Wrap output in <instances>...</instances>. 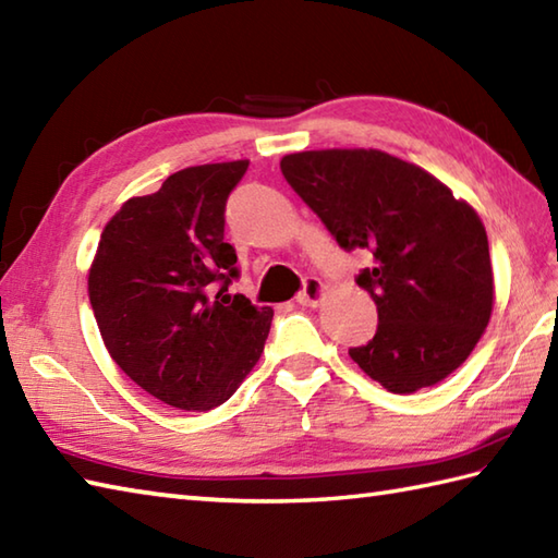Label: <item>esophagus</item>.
Returning <instances> with one entry per match:
<instances>
[{
  "instance_id": "1",
  "label": "esophagus",
  "mask_w": 558,
  "mask_h": 558,
  "mask_svg": "<svg viewBox=\"0 0 558 558\" xmlns=\"http://www.w3.org/2000/svg\"><path fill=\"white\" fill-rule=\"evenodd\" d=\"M324 298H326V286L322 282V278L310 276L304 280L302 292L298 294V302L302 306H316V304H322Z\"/></svg>"
}]
</instances>
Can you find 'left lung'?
Returning <instances> with one entry per match:
<instances>
[{"label":"left lung","mask_w":558,"mask_h":558,"mask_svg":"<svg viewBox=\"0 0 558 558\" xmlns=\"http://www.w3.org/2000/svg\"><path fill=\"white\" fill-rule=\"evenodd\" d=\"M342 248H366L357 276L376 336L350 357L390 393L444 381L475 350L494 310L487 230L468 201L420 165L376 148L290 153L280 160Z\"/></svg>","instance_id":"left-lung-1"}]
</instances>
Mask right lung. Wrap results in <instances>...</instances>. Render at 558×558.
<instances>
[{
    "mask_svg": "<svg viewBox=\"0 0 558 558\" xmlns=\"http://www.w3.org/2000/svg\"><path fill=\"white\" fill-rule=\"evenodd\" d=\"M248 160L170 174L134 196L100 234L88 298L110 357L134 384L186 412L222 405L264 352L272 310L228 288L225 204ZM221 290H217V286Z\"/></svg>",
    "mask_w": 558,
    "mask_h": 558,
    "instance_id": "right-lung-1",
    "label": "right lung"
}]
</instances>
